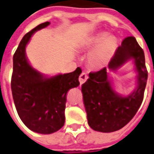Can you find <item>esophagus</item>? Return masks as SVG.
Segmentation results:
<instances>
[{"mask_svg": "<svg viewBox=\"0 0 154 154\" xmlns=\"http://www.w3.org/2000/svg\"><path fill=\"white\" fill-rule=\"evenodd\" d=\"M88 75H87L86 73L82 72L81 74H80V75H79V80L80 84H83L84 83H85L87 79H88Z\"/></svg>", "mask_w": 154, "mask_h": 154, "instance_id": "1", "label": "esophagus"}]
</instances>
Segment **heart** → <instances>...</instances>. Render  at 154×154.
<instances>
[{
	"instance_id": "1",
	"label": "heart",
	"mask_w": 154,
	"mask_h": 154,
	"mask_svg": "<svg viewBox=\"0 0 154 154\" xmlns=\"http://www.w3.org/2000/svg\"><path fill=\"white\" fill-rule=\"evenodd\" d=\"M99 46L90 56L89 62L95 68H101L108 62L114 54L117 41L114 37H109L106 33H98L90 38L83 48L92 49Z\"/></svg>"
}]
</instances>
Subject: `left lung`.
I'll return each mask as SVG.
<instances>
[{
    "label": "left lung",
    "mask_w": 154,
    "mask_h": 154,
    "mask_svg": "<svg viewBox=\"0 0 154 154\" xmlns=\"http://www.w3.org/2000/svg\"><path fill=\"white\" fill-rule=\"evenodd\" d=\"M129 59H134L137 87L128 97L118 94L109 80L106 67L90 72L82 85L84 103L90 128L100 132H113L127 125L138 111L144 99L148 79L144 51L134 36H128L109 62V70H116Z\"/></svg>",
    "instance_id": "obj_1"
}]
</instances>
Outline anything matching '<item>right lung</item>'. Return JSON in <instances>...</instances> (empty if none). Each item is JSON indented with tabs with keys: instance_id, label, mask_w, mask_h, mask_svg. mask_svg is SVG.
Returning <instances> with one entry per match:
<instances>
[{
	"instance_id": "obj_1",
	"label": "right lung",
	"mask_w": 154,
	"mask_h": 154,
	"mask_svg": "<svg viewBox=\"0 0 154 154\" xmlns=\"http://www.w3.org/2000/svg\"><path fill=\"white\" fill-rule=\"evenodd\" d=\"M45 22L27 32L13 57L11 90L16 109L24 124L35 132L51 134L64 126L68 91L79 85L82 70L46 78L26 59L25 48L35 32L48 26Z\"/></svg>"
}]
</instances>
